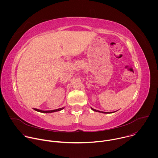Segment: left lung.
<instances>
[{"mask_svg":"<svg viewBox=\"0 0 158 158\" xmlns=\"http://www.w3.org/2000/svg\"><path fill=\"white\" fill-rule=\"evenodd\" d=\"M91 109H92V110H94V111H95V112H101V113H104V114H107V112H101V111H99V110H96V109H93V108H92V107H91Z\"/></svg>","mask_w":158,"mask_h":158,"instance_id":"1","label":"left lung"}]
</instances>
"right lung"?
Here are the masks:
<instances>
[{
    "mask_svg": "<svg viewBox=\"0 0 158 158\" xmlns=\"http://www.w3.org/2000/svg\"><path fill=\"white\" fill-rule=\"evenodd\" d=\"M63 109H64V107L57 109H55V110H40V109H34V110L37 111V112H42V113H52V112H55L60 111V110H62Z\"/></svg>",
    "mask_w": 158,
    "mask_h": 158,
    "instance_id": "add662e5",
    "label": "right lung"
}]
</instances>
